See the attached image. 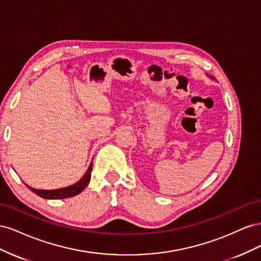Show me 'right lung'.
<instances>
[{"label": "right lung", "instance_id": "add662e5", "mask_svg": "<svg viewBox=\"0 0 261 261\" xmlns=\"http://www.w3.org/2000/svg\"><path fill=\"white\" fill-rule=\"evenodd\" d=\"M91 170H92V162L90 163L88 170H87L86 174L83 176V178L77 181L76 184L64 187V188H60V189H53V191H43V189H36L33 187H29L30 191H33L35 194L38 196L42 197V198L45 199H63V198H69V197L76 196L78 194H81L85 187L89 184L90 177H91Z\"/></svg>", "mask_w": 261, "mask_h": 261}]
</instances>
